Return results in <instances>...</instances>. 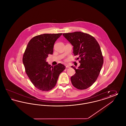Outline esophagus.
I'll list each match as a JSON object with an SVG mask.
<instances>
[{
  "label": "esophagus",
  "instance_id": "obj_1",
  "mask_svg": "<svg viewBox=\"0 0 126 126\" xmlns=\"http://www.w3.org/2000/svg\"><path fill=\"white\" fill-rule=\"evenodd\" d=\"M66 68H69L70 67V66H69V65H66Z\"/></svg>",
  "mask_w": 126,
  "mask_h": 126
}]
</instances>
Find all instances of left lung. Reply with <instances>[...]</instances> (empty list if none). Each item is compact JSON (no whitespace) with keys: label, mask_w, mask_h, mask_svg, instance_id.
Masks as SVG:
<instances>
[{"label":"left lung","mask_w":126,"mask_h":126,"mask_svg":"<svg viewBox=\"0 0 126 126\" xmlns=\"http://www.w3.org/2000/svg\"><path fill=\"white\" fill-rule=\"evenodd\" d=\"M63 36L73 46L74 56H78L80 66L71 77L73 85L79 90L86 89L96 81L103 63L100 45L90 34L81 32L65 33Z\"/></svg>","instance_id":"8db88e82"}]
</instances>
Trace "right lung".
I'll return each mask as SVG.
<instances>
[{"mask_svg":"<svg viewBox=\"0 0 126 126\" xmlns=\"http://www.w3.org/2000/svg\"><path fill=\"white\" fill-rule=\"evenodd\" d=\"M62 34L45 33L35 36L25 49L23 58L25 72L39 90L48 91L53 88L66 68L61 63L53 66L46 62L48 55L53 54L55 42Z\"/></svg>","mask_w":126,"mask_h":126,"instance_id":"right-lung-1","label":"right lung"}]
</instances>
